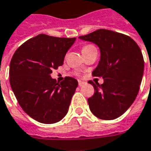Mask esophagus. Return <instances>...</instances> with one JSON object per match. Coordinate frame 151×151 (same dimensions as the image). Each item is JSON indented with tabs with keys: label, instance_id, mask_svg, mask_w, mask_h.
<instances>
[{
	"label": "esophagus",
	"instance_id": "1",
	"mask_svg": "<svg viewBox=\"0 0 151 151\" xmlns=\"http://www.w3.org/2000/svg\"><path fill=\"white\" fill-rule=\"evenodd\" d=\"M85 84H86L85 82H83V81H78V85L80 86H83V85H85Z\"/></svg>",
	"mask_w": 151,
	"mask_h": 151
}]
</instances>
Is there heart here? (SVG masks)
Listing matches in <instances>:
<instances>
[{"mask_svg":"<svg viewBox=\"0 0 151 151\" xmlns=\"http://www.w3.org/2000/svg\"><path fill=\"white\" fill-rule=\"evenodd\" d=\"M94 46H91V45H86V46H84L83 47V49H82V52L83 51H85L86 50H89V49H91V48H93Z\"/></svg>","mask_w":151,"mask_h":151,"instance_id":"heart-1","label":"heart"}]
</instances>
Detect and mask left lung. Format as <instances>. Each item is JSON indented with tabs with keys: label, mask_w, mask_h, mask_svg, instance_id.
Here are the masks:
<instances>
[{
	"label": "left lung",
	"mask_w": 151,
	"mask_h": 151,
	"mask_svg": "<svg viewBox=\"0 0 151 151\" xmlns=\"http://www.w3.org/2000/svg\"><path fill=\"white\" fill-rule=\"evenodd\" d=\"M79 38L96 44L101 51L92 75L102 78L104 83L88 82L95 90L87 100L89 108L101 119H115L127 111L137 96L144 73L142 50L130 37L106 29Z\"/></svg>",
	"instance_id": "left-lung-1"
}]
</instances>
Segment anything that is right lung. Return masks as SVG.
Listing matches in <instances>:
<instances>
[{"label":"right lung","instance_id":"add662e5","mask_svg":"<svg viewBox=\"0 0 151 151\" xmlns=\"http://www.w3.org/2000/svg\"><path fill=\"white\" fill-rule=\"evenodd\" d=\"M75 40L40 34L21 45L11 59L12 91L24 112L39 123H57L68 113L78 83L71 77L57 83L50 73L64 64Z\"/></svg>","mask_w":151,"mask_h":151}]
</instances>
